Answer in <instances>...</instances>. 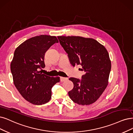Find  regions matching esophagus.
Instances as JSON below:
<instances>
[{"label":"esophagus","instance_id":"34e87169","mask_svg":"<svg viewBox=\"0 0 133 133\" xmlns=\"http://www.w3.org/2000/svg\"><path fill=\"white\" fill-rule=\"evenodd\" d=\"M68 79V78H65V77H60V80H61V82H64L66 80Z\"/></svg>","mask_w":133,"mask_h":133}]
</instances>
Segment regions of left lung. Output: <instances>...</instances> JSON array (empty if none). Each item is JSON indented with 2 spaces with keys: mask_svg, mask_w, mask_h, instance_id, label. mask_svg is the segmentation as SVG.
I'll list each match as a JSON object with an SVG mask.
<instances>
[{
  "mask_svg": "<svg viewBox=\"0 0 133 133\" xmlns=\"http://www.w3.org/2000/svg\"><path fill=\"white\" fill-rule=\"evenodd\" d=\"M73 66L81 65L85 74L82 79L70 78L74 87L68 92L76 104L89 105L95 102L106 88L111 68L109 53L95 39L79 36H58Z\"/></svg>",
  "mask_w": 133,
  "mask_h": 133,
  "instance_id": "left-lung-1",
  "label": "left lung"
}]
</instances>
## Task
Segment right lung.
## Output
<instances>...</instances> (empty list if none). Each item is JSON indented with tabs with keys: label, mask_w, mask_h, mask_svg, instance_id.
I'll return each instance as SVG.
<instances>
[{
	"label": "right lung",
	"mask_w": 133,
	"mask_h": 133,
	"mask_svg": "<svg viewBox=\"0 0 133 133\" xmlns=\"http://www.w3.org/2000/svg\"><path fill=\"white\" fill-rule=\"evenodd\" d=\"M58 41L55 36L41 35L21 44L14 52L10 68L15 86L24 99L34 105L46 104L51 97V88L60 81L40 73L45 67V53Z\"/></svg>",
	"instance_id": "obj_1"
}]
</instances>
